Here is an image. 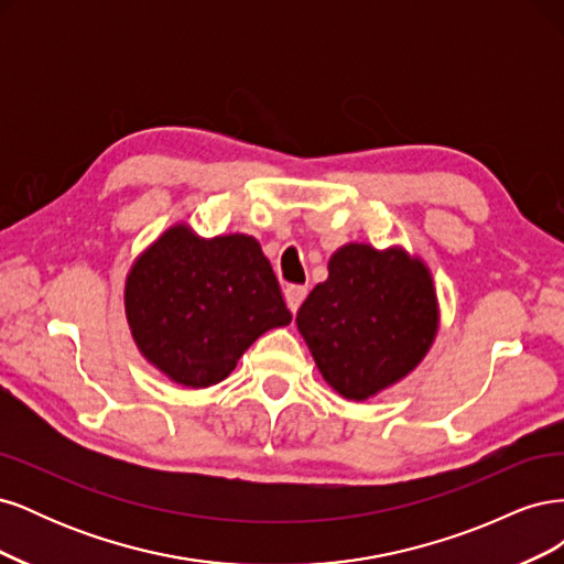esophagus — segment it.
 <instances>
[{"mask_svg":"<svg viewBox=\"0 0 564 564\" xmlns=\"http://www.w3.org/2000/svg\"><path fill=\"white\" fill-rule=\"evenodd\" d=\"M305 294H308V289H305V286H286V289H284L286 308L292 311V313H296L299 305H301L303 299H305Z\"/></svg>","mask_w":564,"mask_h":564,"instance_id":"1","label":"esophagus"}]
</instances>
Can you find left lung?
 <instances>
[{
	"instance_id": "1",
	"label": "left lung",
	"mask_w": 564,
	"mask_h": 564,
	"mask_svg": "<svg viewBox=\"0 0 564 564\" xmlns=\"http://www.w3.org/2000/svg\"><path fill=\"white\" fill-rule=\"evenodd\" d=\"M296 313L313 360L338 395L355 402L409 377L435 344L440 303L419 253L367 242L338 247Z\"/></svg>"
}]
</instances>
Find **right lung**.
<instances>
[{
	"label": "right lung",
	"instance_id": "obj_1",
	"mask_svg": "<svg viewBox=\"0 0 564 564\" xmlns=\"http://www.w3.org/2000/svg\"><path fill=\"white\" fill-rule=\"evenodd\" d=\"M124 315L145 362L181 388L224 381L256 338L292 322L256 237H202L185 220L133 259Z\"/></svg>",
	"mask_w": 564,
	"mask_h": 564
}]
</instances>
